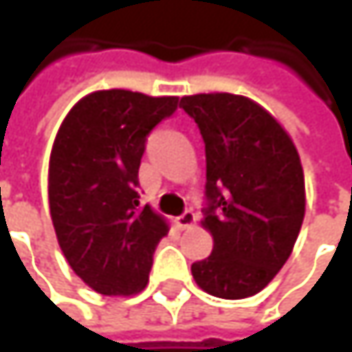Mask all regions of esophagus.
<instances>
[{
	"label": "esophagus",
	"instance_id": "esophagus-1",
	"mask_svg": "<svg viewBox=\"0 0 352 352\" xmlns=\"http://www.w3.org/2000/svg\"><path fill=\"white\" fill-rule=\"evenodd\" d=\"M175 222H177V226L181 228V230H185V228H189L193 222H195V214L191 212V210H185L181 216H177L175 218Z\"/></svg>",
	"mask_w": 352,
	"mask_h": 352
}]
</instances>
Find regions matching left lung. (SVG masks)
<instances>
[{"label":"left lung","instance_id":"left-lung-1","mask_svg":"<svg viewBox=\"0 0 352 352\" xmlns=\"http://www.w3.org/2000/svg\"><path fill=\"white\" fill-rule=\"evenodd\" d=\"M206 144L204 226L208 258L191 265L195 283L224 300L258 294L298 241L306 189L300 155L277 120L248 98L197 94L181 104Z\"/></svg>","mask_w":352,"mask_h":352}]
</instances>
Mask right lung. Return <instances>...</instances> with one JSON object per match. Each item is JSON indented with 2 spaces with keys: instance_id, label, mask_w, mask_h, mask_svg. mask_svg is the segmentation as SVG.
Returning <instances> with one entry per match:
<instances>
[{
  "instance_id": "add662e5",
  "label": "right lung",
  "mask_w": 352,
  "mask_h": 352,
  "mask_svg": "<svg viewBox=\"0 0 352 352\" xmlns=\"http://www.w3.org/2000/svg\"><path fill=\"white\" fill-rule=\"evenodd\" d=\"M177 98L96 91L58 128L48 167L52 226L71 269L102 296H132L148 283L167 222L138 201L146 136L173 116Z\"/></svg>"
}]
</instances>
